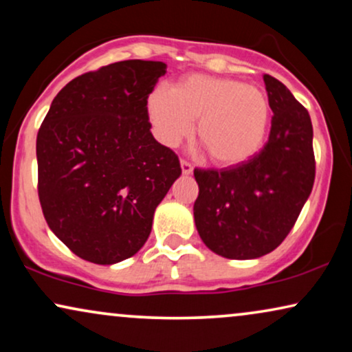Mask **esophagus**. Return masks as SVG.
Listing matches in <instances>:
<instances>
[{"label": "esophagus", "mask_w": 352, "mask_h": 352, "mask_svg": "<svg viewBox=\"0 0 352 352\" xmlns=\"http://www.w3.org/2000/svg\"><path fill=\"white\" fill-rule=\"evenodd\" d=\"M181 170H182V175H190L192 173V170H194V168H192V165L189 162H186V160H181Z\"/></svg>", "instance_id": "34e87169"}]
</instances>
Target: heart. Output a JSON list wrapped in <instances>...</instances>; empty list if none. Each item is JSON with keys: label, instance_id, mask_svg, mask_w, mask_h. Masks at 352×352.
Returning a JSON list of instances; mask_svg holds the SVG:
<instances>
[{"label": "heart", "instance_id": "1", "mask_svg": "<svg viewBox=\"0 0 352 352\" xmlns=\"http://www.w3.org/2000/svg\"><path fill=\"white\" fill-rule=\"evenodd\" d=\"M147 115L157 141L175 147L197 136L216 165L235 166L261 151L272 109L261 89L230 78L187 75L175 89L158 86L147 98Z\"/></svg>", "mask_w": 352, "mask_h": 352}]
</instances>
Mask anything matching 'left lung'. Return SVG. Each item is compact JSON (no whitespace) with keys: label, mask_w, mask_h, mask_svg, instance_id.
I'll return each mask as SVG.
<instances>
[{"label":"left lung","mask_w":352,"mask_h":352,"mask_svg":"<svg viewBox=\"0 0 352 352\" xmlns=\"http://www.w3.org/2000/svg\"><path fill=\"white\" fill-rule=\"evenodd\" d=\"M263 80L274 113L263 151L235 166L194 170L195 228L211 252L229 259H254L276 250L314 186L309 113L277 78Z\"/></svg>","instance_id":"left-lung-1"}]
</instances>
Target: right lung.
Masks as SVG:
<instances>
[{
  "instance_id": "obj_1",
  "label": "right lung",
  "mask_w": 352,
  "mask_h": 352,
  "mask_svg": "<svg viewBox=\"0 0 352 352\" xmlns=\"http://www.w3.org/2000/svg\"><path fill=\"white\" fill-rule=\"evenodd\" d=\"M165 62L122 60L76 76L36 136L38 197L47 226L94 264L131 258L181 165L152 136L147 98Z\"/></svg>"
}]
</instances>
